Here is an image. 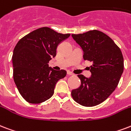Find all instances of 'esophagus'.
I'll list each match as a JSON object with an SVG mask.
<instances>
[{
    "label": "esophagus",
    "mask_w": 131,
    "mask_h": 131,
    "mask_svg": "<svg viewBox=\"0 0 131 131\" xmlns=\"http://www.w3.org/2000/svg\"><path fill=\"white\" fill-rule=\"evenodd\" d=\"M67 75H73L74 74L71 72V71H67Z\"/></svg>",
    "instance_id": "1"
}]
</instances>
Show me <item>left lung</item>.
Wrapping results in <instances>:
<instances>
[{"label": "left lung", "instance_id": "8db88e82", "mask_svg": "<svg viewBox=\"0 0 131 131\" xmlns=\"http://www.w3.org/2000/svg\"><path fill=\"white\" fill-rule=\"evenodd\" d=\"M71 36L83 50L84 60L93 63L91 78L78 75L81 85L73 90L71 96L84 106L98 105L110 96L119 82L124 71L121 50L109 36L97 30Z\"/></svg>", "mask_w": 131, "mask_h": 131}]
</instances>
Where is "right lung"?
<instances>
[{
    "label": "right lung",
    "mask_w": 131,
    "mask_h": 131,
    "mask_svg": "<svg viewBox=\"0 0 131 131\" xmlns=\"http://www.w3.org/2000/svg\"><path fill=\"white\" fill-rule=\"evenodd\" d=\"M70 35L45 27L18 42L12 56L13 76L20 94L27 102L40 104L47 100L53 95L57 82L66 76L65 70H53L48 63L56 56L58 45Z\"/></svg>",
    "instance_id": "add662e5"
}]
</instances>
